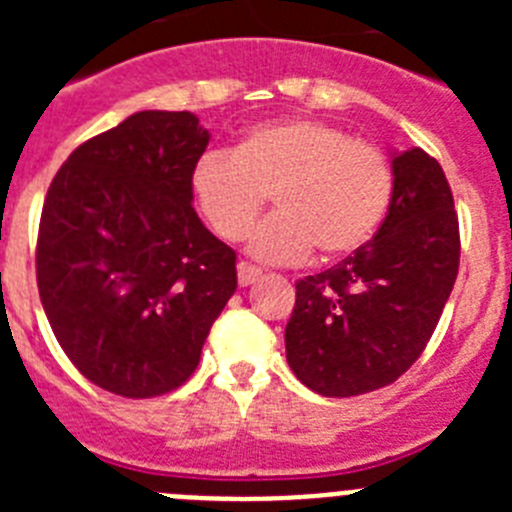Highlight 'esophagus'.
I'll return each mask as SVG.
<instances>
[{
  "instance_id": "1",
  "label": "esophagus",
  "mask_w": 512,
  "mask_h": 512,
  "mask_svg": "<svg viewBox=\"0 0 512 512\" xmlns=\"http://www.w3.org/2000/svg\"><path fill=\"white\" fill-rule=\"evenodd\" d=\"M259 277H261V269L246 264V261L238 264V284H241V287H251L253 282H259Z\"/></svg>"
}]
</instances>
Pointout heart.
Wrapping results in <instances>:
<instances>
[{"instance_id": "heart-1", "label": "heart", "mask_w": 512, "mask_h": 512, "mask_svg": "<svg viewBox=\"0 0 512 512\" xmlns=\"http://www.w3.org/2000/svg\"><path fill=\"white\" fill-rule=\"evenodd\" d=\"M392 189L382 148L310 117L259 122L235 151H205L189 171L194 207L223 241L243 238L271 194L279 212L248 241L271 264L302 261L312 246L325 259L354 253L390 210Z\"/></svg>"}]
</instances>
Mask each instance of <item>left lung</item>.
<instances>
[{"label": "left lung", "instance_id": "obj_1", "mask_svg": "<svg viewBox=\"0 0 512 512\" xmlns=\"http://www.w3.org/2000/svg\"><path fill=\"white\" fill-rule=\"evenodd\" d=\"M392 202L372 241L297 282L287 361L323 397L374 392L431 341L459 271V217L446 174L420 148L392 156Z\"/></svg>", "mask_w": 512, "mask_h": 512}]
</instances>
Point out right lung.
<instances>
[{
  "instance_id": "1",
  "label": "right lung",
  "mask_w": 512,
  "mask_h": 512,
  "mask_svg": "<svg viewBox=\"0 0 512 512\" xmlns=\"http://www.w3.org/2000/svg\"><path fill=\"white\" fill-rule=\"evenodd\" d=\"M207 143L192 112H135L81 143L45 194L40 302L71 364L120 397L182 387L238 287L235 251L189 194Z\"/></svg>"
}]
</instances>
